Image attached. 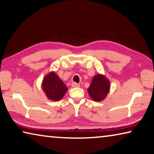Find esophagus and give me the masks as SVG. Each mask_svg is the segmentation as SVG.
Instances as JSON below:
<instances>
[{
    "label": "esophagus",
    "instance_id": "34e87169",
    "mask_svg": "<svg viewBox=\"0 0 154 154\" xmlns=\"http://www.w3.org/2000/svg\"><path fill=\"white\" fill-rule=\"evenodd\" d=\"M71 86L72 88H77V87H79V84L76 82H72L71 83Z\"/></svg>",
    "mask_w": 154,
    "mask_h": 154
}]
</instances>
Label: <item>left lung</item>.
I'll list each match as a JSON object with an SVG mask.
<instances>
[{
  "label": "left lung",
  "mask_w": 154,
  "mask_h": 154,
  "mask_svg": "<svg viewBox=\"0 0 154 154\" xmlns=\"http://www.w3.org/2000/svg\"><path fill=\"white\" fill-rule=\"evenodd\" d=\"M110 89V82L102 75H96L93 77L88 88V93L94 100L100 101L105 98Z\"/></svg>",
  "instance_id": "1"
}]
</instances>
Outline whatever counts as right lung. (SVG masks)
<instances>
[{"label":"right lung","instance_id":"obj_1","mask_svg":"<svg viewBox=\"0 0 154 154\" xmlns=\"http://www.w3.org/2000/svg\"><path fill=\"white\" fill-rule=\"evenodd\" d=\"M42 88L47 96L51 100H60L68 88L55 72H51L43 79Z\"/></svg>","mask_w":154,"mask_h":154}]
</instances>
